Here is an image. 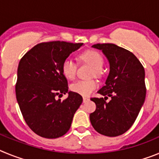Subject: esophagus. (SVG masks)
I'll return each mask as SVG.
<instances>
[{
  "mask_svg": "<svg viewBox=\"0 0 159 159\" xmlns=\"http://www.w3.org/2000/svg\"><path fill=\"white\" fill-rule=\"evenodd\" d=\"M89 100H90V99L88 98V97H84V98H83V102H88Z\"/></svg>",
  "mask_w": 159,
  "mask_h": 159,
  "instance_id": "esophagus-1",
  "label": "esophagus"
}]
</instances>
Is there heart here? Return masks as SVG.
<instances>
[{
    "mask_svg": "<svg viewBox=\"0 0 159 159\" xmlns=\"http://www.w3.org/2000/svg\"><path fill=\"white\" fill-rule=\"evenodd\" d=\"M80 59L82 61L91 64L93 67V74L97 75L99 70L102 69L103 65V59L102 56L96 51L88 50L80 55ZM61 70L64 76L68 80H73L75 78L77 71V64L71 58H66L63 61ZM98 87V83L94 80H80L73 83L71 85V90L73 92L79 95L88 96Z\"/></svg>",
    "mask_w": 159,
    "mask_h": 159,
    "instance_id": "heart-1",
    "label": "heart"
}]
</instances>
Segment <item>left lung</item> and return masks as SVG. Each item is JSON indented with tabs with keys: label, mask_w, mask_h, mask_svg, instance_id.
Wrapping results in <instances>:
<instances>
[{
	"label": "left lung",
	"mask_w": 159,
	"mask_h": 159,
	"mask_svg": "<svg viewBox=\"0 0 159 159\" xmlns=\"http://www.w3.org/2000/svg\"><path fill=\"white\" fill-rule=\"evenodd\" d=\"M110 64L105 85L98 91L104 98H92L96 109L90 121L97 132L109 137L124 134L131 127L146 98L145 70L132 52L114 43H96ZM108 97L110 101H107Z\"/></svg>",
	"instance_id": "left-lung-1"
}]
</instances>
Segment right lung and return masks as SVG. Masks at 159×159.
Masks as SVG:
<instances>
[{"label":"right lung","instance_id":"right-lung-1","mask_svg":"<svg viewBox=\"0 0 159 159\" xmlns=\"http://www.w3.org/2000/svg\"><path fill=\"white\" fill-rule=\"evenodd\" d=\"M83 43L43 42L21 58L17 68L16 96L25 122L36 134L57 139L71 127L73 116L83 102L80 95L68 92L62 63ZM69 93L64 101L56 97Z\"/></svg>","mask_w":159,"mask_h":159}]
</instances>
